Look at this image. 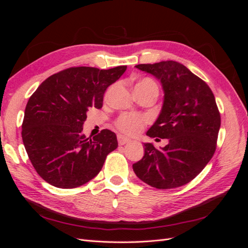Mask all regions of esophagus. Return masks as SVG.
I'll use <instances>...</instances> for the list:
<instances>
[{"mask_svg": "<svg viewBox=\"0 0 248 248\" xmlns=\"http://www.w3.org/2000/svg\"><path fill=\"white\" fill-rule=\"evenodd\" d=\"M130 141H131L130 139L122 136V134H119V136H118V142H119L120 146H123L125 144H128V142H130Z\"/></svg>", "mask_w": 248, "mask_h": 248, "instance_id": "obj_1", "label": "esophagus"}]
</instances>
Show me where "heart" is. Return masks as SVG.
I'll use <instances>...</instances> for the list:
<instances>
[{"label": "heart", "instance_id": "heart-1", "mask_svg": "<svg viewBox=\"0 0 248 248\" xmlns=\"http://www.w3.org/2000/svg\"><path fill=\"white\" fill-rule=\"evenodd\" d=\"M151 87L157 88L156 82L151 78H144L137 82L134 89H136V93H138ZM148 122L149 119L145 115L138 114V112H123V114L116 119L115 126L122 133L128 134V136H134V134L140 132Z\"/></svg>", "mask_w": 248, "mask_h": 248}]
</instances>
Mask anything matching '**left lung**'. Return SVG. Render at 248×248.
Returning <instances> with one entry per match:
<instances>
[{"label":"left lung","mask_w":248,"mask_h":248,"mask_svg":"<svg viewBox=\"0 0 248 248\" xmlns=\"http://www.w3.org/2000/svg\"><path fill=\"white\" fill-rule=\"evenodd\" d=\"M136 67L161 81L163 107L147 136L168 139L169 144L160 150L144 144V157L133 163V170L157 189L183 186L204 170L215 153L220 128L215 97L204 80L179 62Z\"/></svg>","instance_id":"obj_1"}]
</instances>
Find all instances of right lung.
<instances>
[{
	"instance_id": "add662e5",
	"label": "right lung",
	"mask_w": 248,
	"mask_h": 248,
	"mask_svg": "<svg viewBox=\"0 0 248 248\" xmlns=\"http://www.w3.org/2000/svg\"><path fill=\"white\" fill-rule=\"evenodd\" d=\"M126 70L70 67L52 74L27 103L21 137L34 169L58 188H77L98 175L107 156L118 147L117 137L103 129L93 138L82 134L90 108H101L108 86Z\"/></svg>"
}]
</instances>
